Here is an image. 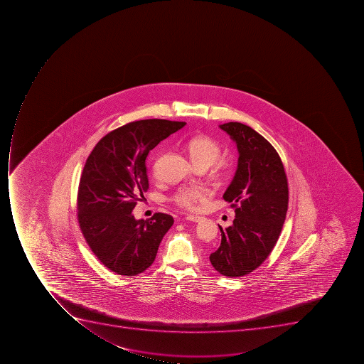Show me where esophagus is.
Listing matches in <instances>:
<instances>
[{
  "label": "esophagus",
  "mask_w": 364,
  "mask_h": 364,
  "mask_svg": "<svg viewBox=\"0 0 364 364\" xmlns=\"http://www.w3.org/2000/svg\"><path fill=\"white\" fill-rule=\"evenodd\" d=\"M186 220H191V222H200L201 218L197 215H186Z\"/></svg>",
  "instance_id": "34e87169"
}]
</instances>
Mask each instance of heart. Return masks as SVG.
<instances>
[{
  "instance_id": "b5f03b06",
  "label": "heart",
  "mask_w": 364,
  "mask_h": 364,
  "mask_svg": "<svg viewBox=\"0 0 364 364\" xmlns=\"http://www.w3.org/2000/svg\"><path fill=\"white\" fill-rule=\"evenodd\" d=\"M186 149L196 166L209 167L218 161L220 156V146L218 141L208 135H196L190 139L186 144ZM225 166L222 161L216 163V168L220 169ZM203 196V190L197 186L192 188H181L174 197V201L182 208H195L196 203Z\"/></svg>"
}]
</instances>
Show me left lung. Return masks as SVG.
I'll return each mask as SVG.
<instances>
[{
  "label": "left lung",
  "instance_id": "1",
  "mask_svg": "<svg viewBox=\"0 0 364 364\" xmlns=\"http://www.w3.org/2000/svg\"><path fill=\"white\" fill-rule=\"evenodd\" d=\"M220 129L239 151L237 168L224 200L235 208L233 224L220 230V247L209 256L218 273L229 278L250 274L274 248L288 209V181L277 150L245 124L230 122Z\"/></svg>",
  "mask_w": 364,
  "mask_h": 364
}]
</instances>
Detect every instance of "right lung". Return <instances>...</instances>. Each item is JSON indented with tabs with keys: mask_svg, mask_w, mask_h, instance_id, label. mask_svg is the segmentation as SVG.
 <instances>
[{
	"mask_svg": "<svg viewBox=\"0 0 364 364\" xmlns=\"http://www.w3.org/2000/svg\"><path fill=\"white\" fill-rule=\"evenodd\" d=\"M184 125L166 119L132 122L103 136L86 159L78 186V223L93 254L116 274L146 271L174 223L164 213L135 220L132 210L149 188L146 156Z\"/></svg>",
	"mask_w": 364,
	"mask_h": 364,
	"instance_id": "1",
	"label": "right lung"
}]
</instances>
